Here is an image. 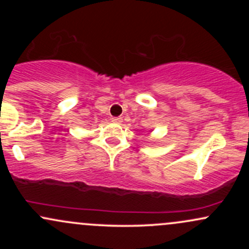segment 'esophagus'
Wrapping results in <instances>:
<instances>
[{"label":"esophagus","instance_id":"esophagus-1","mask_svg":"<svg viewBox=\"0 0 249 249\" xmlns=\"http://www.w3.org/2000/svg\"><path fill=\"white\" fill-rule=\"evenodd\" d=\"M111 122L117 123V124H121V123L123 122V119L121 118V117H112V118H111Z\"/></svg>","mask_w":249,"mask_h":249}]
</instances>
